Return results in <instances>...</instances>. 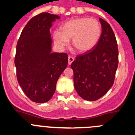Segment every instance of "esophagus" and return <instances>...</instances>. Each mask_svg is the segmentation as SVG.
I'll return each mask as SVG.
<instances>
[{
  "instance_id": "esophagus-1",
  "label": "esophagus",
  "mask_w": 135,
  "mask_h": 135,
  "mask_svg": "<svg viewBox=\"0 0 135 135\" xmlns=\"http://www.w3.org/2000/svg\"><path fill=\"white\" fill-rule=\"evenodd\" d=\"M74 61V58L71 56H69L68 57V64L70 65L71 64V63Z\"/></svg>"
}]
</instances>
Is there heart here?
I'll return each instance as SVG.
<instances>
[{
  "label": "heart",
  "mask_w": 135,
  "mask_h": 135,
  "mask_svg": "<svg viewBox=\"0 0 135 135\" xmlns=\"http://www.w3.org/2000/svg\"><path fill=\"white\" fill-rule=\"evenodd\" d=\"M102 34L100 23L95 18L88 17L71 19L61 27V32L54 33L55 43L64 47L71 39V44L80 53L92 50L96 45Z\"/></svg>",
  "instance_id": "1"
}]
</instances>
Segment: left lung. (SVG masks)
I'll use <instances>...</instances> for the list:
<instances>
[{"label":"left lung","mask_w":135,"mask_h":135,"mask_svg":"<svg viewBox=\"0 0 135 135\" xmlns=\"http://www.w3.org/2000/svg\"><path fill=\"white\" fill-rule=\"evenodd\" d=\"M102 34L97 45L76 56L71 64L74 87L82 98L95 101L112 86L118 65V49L115 35L106 21L99 18Z\"/></svg>","instance_id":"obj_1"}]
</instances>
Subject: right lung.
<instances>
[{
    "label": "right lung",
    "instance_id": "right-lung-1",
    "mask_svg": "<svg viewBox=\"0 0 135 135\" xmlns=\"http://www.w3.org/2000/svg\"><path fill=\"white\" fill-rule=\"evenodd\" d=\"M59 18L41 13L33 17L22 31L17 41L15 64L17 78L26 96L33 102L49 101L59 76L68 65L66 53H51L50 28Z\"/></svg>",
    "mask_w": 135,
    "mask_h": 135
}]
</instances>
